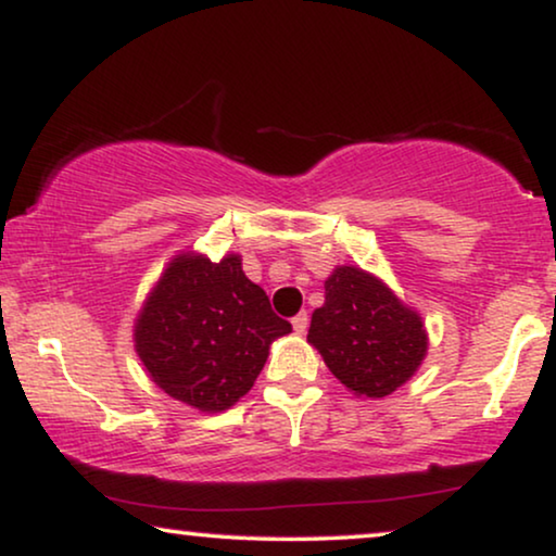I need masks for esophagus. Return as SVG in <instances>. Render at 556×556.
<instances>
[{
  "label": "esophagus",
  "instance_id": "obj_1",
  "mask_svg": "<svg viewBox=\"0 0 556 556\" xmlns=\"http://www.w3.org/2000/svg\"><path fill=\"white\" fill-rule=\"evenodd\" d=\"M291 324H293V329L299 331V333L306 331V329H308V314H306V311H299V314L293 316Z\"/></svg>",
  "mask_w": 556,
  "mask_h": 556
}]
</instances>
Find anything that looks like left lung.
Returning <instances> with one entry per match:
<instances>
[{
    "label": "left lung",
    "mask_w": 556,
    "mask_h": 556,
    "mask_svg": "<svg viewBox=\"0 0 556 556\" xmlns=\"http://www.w3.org/2000/svg\"><path fill=\"white\" fill-rule=\"evenodd\" d=\"M308 341L331 375L356 394L384 397L405 384L428 352L422 321L375 276L352 265L326 280Z\"/></svg>",
    "instance_id": "1"
}]
</instances>
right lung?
Here are the masks:
<instances>
[{
	"instance_id": "add662e5",
	"label": "right lung",
	"mask_w": 556,
	"mask_h": 556,
	"mask_svg": "<svg viewBox=\"0 0 556 556\" xmlns=\"http://www.w3.org/2000/svg\"><path fill=\"white\" fill-rule=\"evenodd\" d=\"M291 331L240 257L179 255L136 321V352L151 379L202 413L235 405L261 375L273 339Z\"/></svg>"
}]
</instances>
